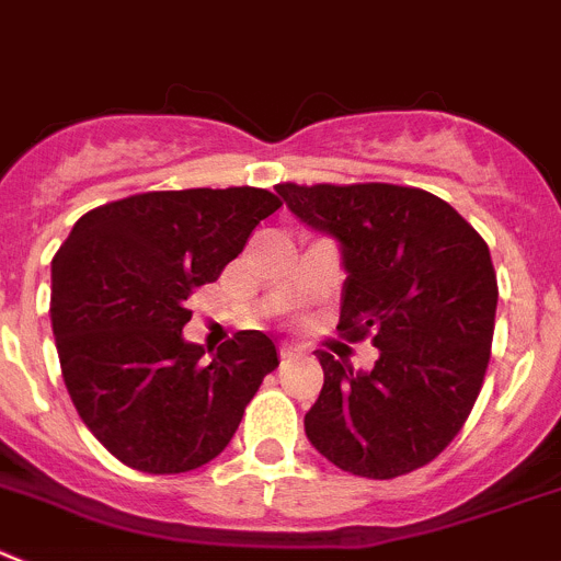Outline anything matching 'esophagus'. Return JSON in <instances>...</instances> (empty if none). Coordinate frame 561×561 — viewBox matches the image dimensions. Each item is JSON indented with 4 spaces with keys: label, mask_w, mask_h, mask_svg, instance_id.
I'll return each instance as SVG.
<instances>
[{
    "label": "esophagus",
    "mask_w": 561,
    "mask_h": 561,
    "mask_svg": "<svg viewBox=\"0 0 561 561\" xmlns=\"http://www.w3.org/2000/svg\"><path fill=\"white\" fill-rule=\"evenodd\" d=\"M296 354H301V348H298V345H290V343H282L279 345L282 363H285V359H293V357H296Z\"/></svg>",
    "instance_id": "esophagus-1"
}]
</instances>
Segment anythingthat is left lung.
<instances>
[{
  "mask_svg": "<svg viewBox=\"0 0 561 561\" xmlns=\"http://www.w3.org/2000/svg\"><path fill=\"white\" fill-rule=\"evenodd\" d=\"M276 193L340 243L348 276L337 329L379 348L368 374L316 352L323 387L305 415L307 437L365 479L423 468L457 437L484 381L499 305L490 249L421 187L282 182Z\"/></svg>",
  "mask_w": 561,
  "mask_h": 561,
  "instance_id": "1",
  "label": "left lung"
}]
</instances>
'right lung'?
Wrapping results in <instances>:
<instances>
[{
    "label": "right lung",
    "mask_w": 561,
    "mask_h": 561,
    "mask_svg": "<svg viewBox=\"0 0 561 561\" xmlns=\"http://www.w3.org/2000/svg\"><path fill=\"white\" fill-rule=\"evenodd\" d=\"M282 207L263 187L151 191L91 209L51 260V332L62 381L93 437L144 473L216 459L279 365L263 332L213 357L187 343V298L216 282Z\"/></svg>",
    "instance_id": "add662e5"
}]
</instances>
